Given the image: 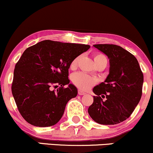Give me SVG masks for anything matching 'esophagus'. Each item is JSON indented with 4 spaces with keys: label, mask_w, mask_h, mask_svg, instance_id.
<instances>
[{
    "label": "esophagus",
    "mask_w": 153,
    "mask_h": 153,
    "mask_svg": "<svg viewBox=\"0 0 153 153\" xmlns=\"http://www.w3.org/2000/svg\"><path fill=\"white\" fill-rule=\"evenodd\" d=\"M78 95H80V96H82V95H85L86 94V93L84 92V91H82L81 90H78Z\"/></svg>",
    "instance_id": "1"
}]
</instances>
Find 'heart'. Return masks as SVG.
<instances>
[{"label": "heart", "mask_w": 153, "mask_h": 153, "mask_svg": "<svg viewBox=\"0 0 153 153\" xmlns=\"http://www.w3.org/2000/svg\"><path fill=\"white\" fill-rule=\"evenodd\" d=\"M101 61H106L107 59L102 54H96L94 55V62L95 64ZM77 63V59H75L71 63V68H73ZM72 81L73 84L81 90H88L91 86L94 85L96 82V79L90 75L85 74L83 73H77L72 76Z\"/></svg>", "instance_id": "obj_1"}]
</instances>
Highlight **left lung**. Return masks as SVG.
Segmentation results:
<instances>
[{"label":"left lung","instance_id":"8db88e82","mask_svg":"<svg viewBox=\"0 0 153 153\" xmlns=\"http://www.w3.org/2000/svg\"><path fill=\"white\" fill-rule=\"evenodd\" d=\"M94 47L109 59V74L93 89L96 96L88 112L100 124H119L130 117L140 102L143 73L136 57L120 46L104 44Z\"/></svg>","mask_w":153,"mask_h":153}]
</instances>
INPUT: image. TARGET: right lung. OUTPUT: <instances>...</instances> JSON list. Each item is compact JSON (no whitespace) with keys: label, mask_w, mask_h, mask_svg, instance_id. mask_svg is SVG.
Wrapping results in <instances>:
<instances>
[{"label":"right lung","mask_w":153,"mask_h":153,"mask_svg":"<svg viewBox=\"0 0 153 153\" xmlns=\"http://www.w3.org/2000/svg\"><path fill=\"white\" fill-rule=\"evenodd\" d=\"M90 45L44 40L28 47L16 64L11 91L23 118L31 125L53 126L68 101L78 94L68 69ZM68 85L67 88L64 85ZM60 85L57 90L52 87Z\"/></svg>","instance_id":"obj_1"}]
</instances>
